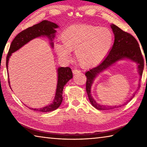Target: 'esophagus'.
I'll return each instance as SVG.
<instances>
[{
  "label": "esophagus",
  "instance_id": "obj_1",
  "mask_svg": "<svg viewBox=\"0 0 147 147\" xmlns=\"http://www.w3.org/2000/svg\"><path fill=\"white\" fill-rule=\"evenodd\" d=\"M79 73H81V70H79V69H74V70H73L74 74H77Z\"/></svg>",
  "mask_w": 147,
  "mask_h": 147
}]
</instances>
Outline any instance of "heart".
I'll use <instances>...</instances> for the list:
<instances>
[{
  "label": "heart",
  "mask_w": 147,
  "mask_h": 147,
  "mask_svg": "<svg viewBox=\"0 0 147 147\" xmlns=\"http://www.w3.org/2000/svg\"><path fill=\"white\" fill-rule=\"evenodd\" d=\"M63 43L55 44V50L62 59H70L75 51L76 58L82 67H91L103 60L111 48L113 36L106 27L89 25H74L61 35Z\"/></svg>",
  "instance_id": "heart-1"
}]
</instances>
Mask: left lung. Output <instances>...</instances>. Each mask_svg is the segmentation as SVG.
Wrapping results in <instances>:
<instances>
[{
	"instance_id": "left-lung-1",
	"label": "left lung",
	"mask_w": 147,
	"mask_h": 147,
	"mask_svg": "<svg viewBox=\"0 0 147 147\" xmlns=\"http://www.w3.org/2000/svg\"><path fill=\"white\" fill-rule=\"evenodd\" d=\"M111 27L114 33L115 41L112 48L109 52V54L98 65L90 69L85 74V76L87 77L86 92L88 98L91 105L98 110H109L121 106V105L118 106L100 105L98 104L92 97L91 93V88L93 84L94 80L99 74L107 70L109 66L119 61L127 59L136 63L138 64V71L140 75L139 81L140 82L144 68V60L137 40L131 34L123 31L115 24H112L111 25ZM140 86L139 82L138 88H140ZM134 95L135 93L132 94L131 97L122 105H125L130 100H131L134 96Z\"/></svg>"
}]
</instances>
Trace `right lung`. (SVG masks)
<instances>
[{"mask_svg": "<svg viewBox=\"0 0 147 147\" xmlns=\"http://www.w3.org/2000/svg\"><path fill=\"white\" fill-rule=\"evenodd\" d=\"M59 26L56 24L49 22L48 20H43L40 23L37 24L32 27L22 30L16 36L11 44L9 52L6 57V68L8 71V63H9V57L13 52L18 51L26 45L30 41L40 36L47 37L51 41V46L52 48L54 47V43L52 42L55 37L56 30V29ZM57 88L55 94V97L53 102L51 104L46 106L40 109H33L29 108L34 111H38L41 112H50L56 110L60 106L63 101V91L65 85L73 77L72 71L69 67H59L57 69ZM8 75V74H7ZM9 77V75H8ZM9 79V77H8ZM8 82L10 86L9 79H8Z\"/></svg>", "mask_w": 147, "mask_h": 147, "instance_id": "1", "label": "right lung"}]
</instances>
